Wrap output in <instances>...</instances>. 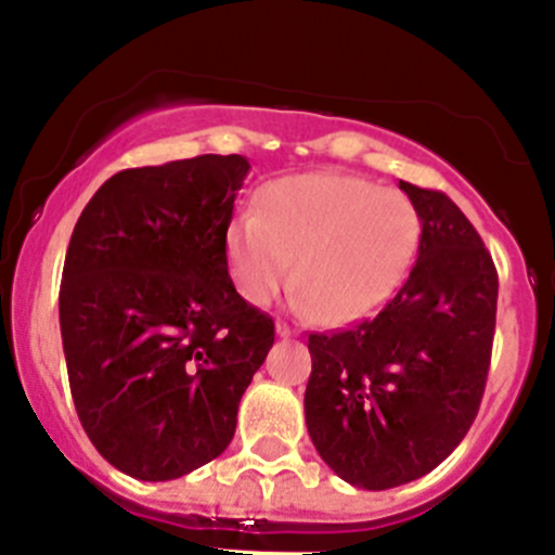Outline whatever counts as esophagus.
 Here are the masks:
<instances>
[{
  "instance_id": "obj_1",
  "label": "esophagus",
  "mask_w": 555,
  "mask_h": 555,
  "mask_svg": "<svg viewBox=\"0 0 555 555\" xmlns=\"http://www.w3.org/2000/svg\"><path fill=\"white\" fill-rule=\"evenodd\" d=\"M276 335L279 338H293V330H289L284 322H276Z\"/></svg>"
}]
</instances>
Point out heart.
<instances>
[{
    "label": "heart",
    "mask_w": 555,
    "mask_h": 555,
    "mask_svg": "<svg viewBox=\"0 0 555 555\" xmlns=\"http://www.w3.org/2000/svg\"><path fill=\"white\" fill-rule=\"evenodd\" d=\"M422 220L397 190L346 173H298L268 184L257 211L231 222L228 268L262 306L289 287L319 324L344 327L376 313L416 260ZM299 276H294V260Z\"/></svg>",
    "instance_id": "b5f03b06"
}]
</instances>
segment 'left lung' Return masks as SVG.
<instances>
[{
  "instance_id": "left-lung-1",
  "label": "left lung",
  "mask_w": 555,
  "mask_h": 555,
  "mask_svg": "<svg viewBox=\"0 0 555 555\" xmlns=\"http://www.w3.org/2000/svg\"><path fill=\"white\" fill-rule=\"evenodd\" d=\"M422 220L416 266L373 319L309 335L306 427L346 483L433 473L478 416L496 324V268L446 193L400 182Z\"/></svg>"
}]
</instances>
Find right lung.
<instances>
[{
	"label": "right lung",
	"mask_w": 555,
	"mask_h": 555,
	"mask_svg": "<svg viewBox=\"0 0 555 555\" xmlns=\"http://www.w3.org/2000/svg\"><path fill=\"white\" fill-rule=\"evenodd\" d=\"M249 160L198 155L126 169L77 220L59 317L77 416L112 467L173 480L228 449L273 319L228 273Z\"/></svg>",
	"instance_id": "add662e5"
}]
</instances>
